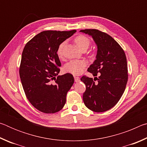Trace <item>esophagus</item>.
Returning a JSON list of instances; mask_svg holds the SVG:
<instances>
[{
  "label": "esophagus",
  "mask_w": 147,
  "mask_h": 147,
  "mask_svg": "<svg viewBox=\"0 0 147 147\" xmlns=\"http://www.w3.org/2000/svg\"><path fill=\"white\" fill-rule=\"evenodd\" d=\"M74 81H75L76 82H80V78H79V77L74 76Z\"/></svg>",
  "instance_id": "obj_1"
}]
</instances>
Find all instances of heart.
Returning <instances> with one entry per match:
<instances>
[{
    "label": "heart",
    "mask_w": 147,
    "mask_h": 147,
    "mask_svg": "<svg viewBox=\"0 0 147 147\" xmlns=\"http://www.w3.org/2000/svg\"><path fill=\"white\" fill-rule=\"evenodd\" d=\"M74 43H76V46L78 49L82 51L83 49H86L88 48L91 44V41L89 38L84 36V35H79L74 38ZM65 45V43H62L59 46L58 49V55L61 57L62 56V51H63V47ZM86 63L85 61L81 60H73L71 61L66 64L65 67V70L67 73H71L74 75H79L83 73L84 69L85 68Z\"/></svg>",
    "instance_id": "heart-1"
}]
</instances>
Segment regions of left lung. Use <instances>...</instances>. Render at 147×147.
<instances>
[{"mask_svg": "<svg viewBox=\"0 0 147 147\" xmlns=\"http://www.w3.org/2000/svg\"><path fill=\"white\" fill-rule=\"evenodd\" d=\"M93 38L95 43L96 59L88 71L96 76L95 83L92 78L85 76L81 81L85 84L86 90L83 100L87 108L95 112L109 110L120 100L128 81V67L125 53L115 39L109 35L95 29L81 30Z\"/></svg>", "mask_w": 147, "mask_h": 147, "instance_id": "1", "label": "left lung"}]
</instances>
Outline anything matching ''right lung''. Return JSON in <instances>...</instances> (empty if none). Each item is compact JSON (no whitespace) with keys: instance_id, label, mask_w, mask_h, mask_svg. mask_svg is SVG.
<instances>
[{"instance_id":"obj_1","label":"right lung","mask_w":147,"mask_h":147,"mask_svg":"<svg viewBox=\"0 0 147 147\" xmlns=\"http://www.w3.org/2000/svg\"><path fill=\"white\" fill-rule=\"evenodd\" d=\"M76 32L43 31L23 49L19 69L22 86L30 102L41 112H58L66 102L74 80L69 73L58 75L61 62L57 52L60 44ZM53 79L55 82L52 83Z\"/></svg>"}]
</instances>
